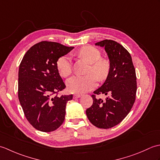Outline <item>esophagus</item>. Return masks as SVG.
Wrapping results in <instances>:
<instances>
[{"label":"esophagus","mask_w":160,"mask_h":160,"mask_svg":"<svg viewBox=\"0 0 160 160\" xmlns=\"http://www.w3.org/2000/svg\"><path fill=\"white\" fill-rule=\"evenodd\" d=\"M81 97L80 94H74L73 95V98H79Z\"/></svg>","instance_id":"obj_1"}]
</instances>
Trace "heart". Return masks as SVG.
Listing matches in <instances>:
<instances>
[{
	"mask_svg": "<svg viewBox=\"0 0 160 160\" xmlns=\"http://www.w3.org/2000/svg\"><path fill=\"white\" fill-rule=\"evenodd\" d=\"M77 53L91 64L89 73L94 72L100 80L106 78L109 72V62L107 60L100 58L101 53L98 49L92 46H84L78 51ZM57 69L62 77H67L71 73V59L68 56H64L58 60ZM97 77L91 73L87 76H74L67 81L69 91L76 93L87 92L96 86Z\"/></svg>",
	"mask_w": 160,
	"mask_h": 160,
	"instance_id": "obj_1",
	"label": "heart"
}]
</instances>
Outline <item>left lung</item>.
Here are the masks:
<instances>
[{
  "instance_id": "1",
  "label": "left lung",
  "mask_w": 160,
  "mask_h": 160,
  "mask_svg": "<svg viewBox=\"0 0 160 160\" xmlns=\"http://www.w3.org/2000/svg\"><path fill=\"white\" fill-rule=\"evenodd\" d=\"M104 47L109 60V72L105 82L94 94H104L105 100L92 95L93 104L86 114L91 123L100 128H110L124 120L135 100L137 82L135 69L128 51L120 44L104 40L95 44Z\"/></svg>"
}]
</instances>
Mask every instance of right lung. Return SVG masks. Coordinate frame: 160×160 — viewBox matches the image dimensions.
Returning <instances> with one entry per match:
<instances>
[{"label":"right lung","mask_w":160,"mask_h":160,"mask_svg":"<svg viewBox=\"0 0 160 160\" xmlns=\"http://www.w3.org/2000/svg\"><path fill=\"white\" fill-rule=\"evenodd\" d=\"M73 49L42 41L32 46L20 64L18 99L27 120L40 131H55L64 120L66 104L73 95H53L66 87L57 69V61Z\"/></svg>","instance_id":"obj_1"}]
</instances>
